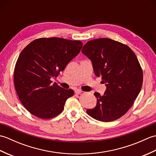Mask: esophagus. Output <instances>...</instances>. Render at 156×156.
Returning a JSON list of instances; mask_svg holds the SVG:
<instances>
[{
	"label": "esophagus",
	"mask_w": 156,
	"mask_h": 156,
	"mask_svg": "<svg viewBox=\"0 0 156 156\" xmlns=\"http://www.w3.org/2000/svg\"><path fill=\"white\" fill-rule=\"evenodd\" d=\"M82 92V91L81 90H80V89H76V90H75V93L77 94H80Z\"/></svg>",
	"instance_id": "esophagus-1"
}]
</instances>
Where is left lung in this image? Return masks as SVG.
<instances>
[{
    "mask_svg": "<svg viewBox=\"0 0 156 156\" xmlns=\"http://www.w3.org/2000/svg\"><path fill=\"white\" fill-rule=\"evenodd\" d=\"M82 52L90 59L95 75L107 88L98 92L94 108L87 112L96 120L110 122L121 117L134 103L141 89L143 72L134 52L127 45L108 38L88 41Z\"/></svg>",
    "mask_w": 156,
    "mask_h": 156,
    "instance_id": "obj_1",
    "label": "left lung"
}]
</instances>
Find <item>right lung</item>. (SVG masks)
<instances>
[{"label":"right lung","instance_id":"obj_1","mask_svg":"<svg viewBox=\"0 0 156 156\" xmlns=\"http://www.w3.org/2000/svg\"><path fill=\"white\" fill-rule=\"evenodd\" d=\"M82 47L80 41L50 37L35 39L23 49L15 65L14 83L20 101L32 115L48 119L62 112L74 90L51 79L64 70Z\"/></svg>","mask_w":156,"mask_h":156}]
</instances>
